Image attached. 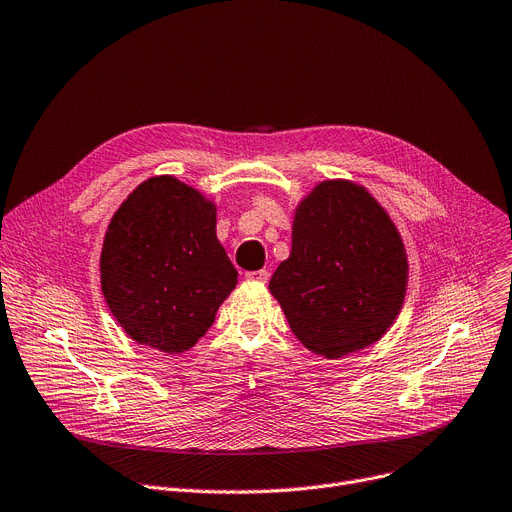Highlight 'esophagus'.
Wrapping results in <instances>:
<instances>
[{
  "mask_svg": "<svg viewBox=\"0 0 512 512\" xmlns=\"http://www.w3.org/2000/svg\"><path fill=\"white\" fill-rule=\"evenodd\" d=\"M245 278H247V280H255V282H261V284H265L267 280H270V272H267V270L247 272V274H245Z\"/></svg>",
  "mask_w": 512,
  "mask_h": 512,
  "instance_id": "34e87169",
  "label": "esophagus"
}]
</instances>
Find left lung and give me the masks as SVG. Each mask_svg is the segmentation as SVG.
Masks as SVG:
<instances>
[{
    "mask_svg": "<svg viewBox=\"0 0 512 512\" xmlns=\"http://www.w3.org/2000/svg\"><path fill=\"white\" fill-rule=\"evenodd\" d=\"M405 288L407 257L386 211L357 184L321 182L270 280L292 334L328 359L359 351L390 328Z\"/></svg>",
    "mask_w": 512,
    "mask_h": 512,
    "instance_id": "8db88e82",
    "label": "left lung"
}]
</instances>
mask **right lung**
I'll use <instances>...</instances> for the list:
<instances>
[{"mask_svg":"<svg viewBox=\"0 0 512 512\" xmlns=\"http://www.w3.org/2000/svg\"><path fill=\"white\" fill-rule=\"evenodd\" d=\"M236 282L215 236V207L172 176L134 188L107 226L103 297L126 334L157 351L191 348Z\"/></svg>","mask_w":512,"mask_h":512,"instance_id":"right-lung-1","label":"right lung"}]
</instances>
